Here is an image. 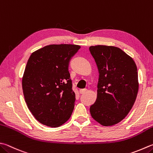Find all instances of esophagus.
<instances>
[{
	"label": "esophagus",
	"mask_w": 153,
	"mask_h": 153,
	"mask_svg": "<svg viewBox=\"0 0 153 153\" xmlns=\"http://www.w3.org/2000/svg\"><path fill=\"white\" fill-rule=\"evenodd\" d=\"M86 91H87V89H86V88L80 89V90L79 91V92H80V94H85Z\"/></svg>",
	"instance_id": "esophagus-1"
}]
</instances>
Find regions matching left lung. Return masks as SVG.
Here are the masks:
<instances>
[{
    "label": "left lung",
    "mask_w": 153,
    "mask_h": 153,
    "mask_svg": "<svg viewBox=\"0 0 153 153\" xmlns=\"http://www.w3.org/2000/svg\"><path fill=\"white\" fill-rule=\"evenodd\" d=\"M99 71L97 98L90 107L92 117L103 126H112L128 114L136 100L137 67L120 48L97 45L89 47Z\"/></svg>",
    "instance_id": "obj_1"
}]
</instances>
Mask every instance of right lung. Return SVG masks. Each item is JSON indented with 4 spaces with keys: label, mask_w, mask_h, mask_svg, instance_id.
<instances>
[{
    "label": "right lung",
    "mask_w": 153,
    "mask_h": 153,
    "mask_svg": "<svg viewBox=\"0 0 153 153\" xmlns=\"http://www.w3.org/2000/svg\"><path fill=\"white\" fill-rule=\"evenodd\" d=\"M80 48L48 45L32 53L28 60L22 81L23 94L31 113L43 125L58 127L71 116L76 99L68 66Z\"/></svg>",
    "instance_id": "obj_1"
}]
</instances>
